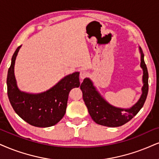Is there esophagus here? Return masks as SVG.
<instances>
[{"mask_svg":"<svg viewBox=\"0 0 159 159\" xmlns=\"http://www.w3.org/2000/svg\"><path fill=\"white\" fill-rule=\"evenodd\" d=\"M88 75H89V74H88V72L85 71V70H81V71H80V79L83 80V79H85V78L87 77Z\"/></svg>","mask_w":159,"mask_h":159,"instance_id":"1","label":"esophagus"}]
</instances>
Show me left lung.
Wrapping results in <instances>:
<instances>
[{"label": "left lung", "instance_id": "left-lung-1", "mask_svg": "<svg viewBox=\"0 0 159 159\" xmlns=\"http://www.w3.org/2000/svg\"><path fill=\"white\" fill-rule=\"evenodd\" d=\"M139 51L144 85L142 89V94L140 99L130 108H119L110 105L102 97L89 78L84 79L82 83L80 89L83 91V100L92 119L97 124L111 127L121 126L134 118L144 105L148 93V71L141 47H139Z\"/></svg>", "mask_w": 159, "mask_h": 159}]
</instances>
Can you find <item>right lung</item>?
I'll use <instances>...</instances> for the list:
<instances>
[{
  "instance_id": "add662e5",
  "label": "right lung",
  "mask_w": 159,
  "mask_h": 159,
  "mask_svg": "<svg viewBox=\"0 0 159 159\" xmlns=\"http://www.w3.org/2000/svg\"><path fill=\"white\" fill-rule=\"evenodd\" d=\"M14 53L7 74V93L15 113L29 123L38 127H48L58 123L66 113L70 90L80 85V73L65 76L54 87L43 93L32 94L20 91L17 86L14 67L20 48Z\"/></svg>"
}]
</instances>
